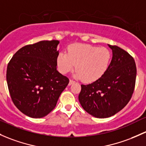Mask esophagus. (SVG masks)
Listing matches in <instances>:
<instances>
[{"instance_id":"34e87169","label":"esophagus","mask_w":146,"mask_h":146,"mask_svg":"<svg viewBox=\"0 0 146 146\" xmlns=\"http://www.w3.org/2000/svg\"><path fill=\"white\" fill-rule=\"evenodd\" d=\"M75 81L74 80H69V83H68V85H71L72 84H74L75 83Z\"/></svg>"}]
</instances>
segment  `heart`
<instances>
[{
	"mask_svg": "<svg viewBox=\"0 0 146 146\" xmlns=\"http://www.w3.org/2000/svg\"><path fill=\"white\" fill-rule=\"evenodd\" d=\"M111 54L107 48L87 44H73L68 47L67 53L61 52L56 62L59 71L63 74L74 68V76L90 83L102 77L108 70Z\"/></svg>",
	"mask_w": 146,
	"mask_h": 146,
	"instance_id": "1",
	"label": "heart"
}]
</instances>
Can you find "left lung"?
<instances>
[{
  "mask_svg": "<svg viewBox=\"0 0 146 146\" xmlns=\"http://www.w3.org/2000/svg\"><path fill=\"white\" fill-rule=\"evenodd\" d=\"M108 46L113 58L107 71L92 83L81 85L78 96L83 109L98 118L111 117L120 111L131 99L136 84L134 58L117 46Z\"/></svg>",
  "mask_w": 146,
  "mask_h": 146,
  "instance_id": "left-lung-1",
  "label": "left lung"
}]
</instances>
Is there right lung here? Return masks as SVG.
<instances>
[{"mask_svg":"<svg viewBox=\"0 0 146 146\" xmlns=\"http://www.w3.org/2000/svg\"><path fill=\"white\" fill-rule=\"evenodd\" d=\"M59 40L19 49L8 63L6 79L15 106L26 115L43 117L55 108L69 79L56 70Z\"/></svg>","mask_w":146,"mask_h":146,"instance_id":"obj_1","label":"right lung"}]
</instances>
